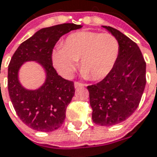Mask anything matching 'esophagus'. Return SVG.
Masks as SVG:
<instances>
[{"instance_id":"obj_1","label":"esophagus","mask_w":157,"mask_h":157,"mask_svg":"<svg viewBox=\"0 0 157 157\" xmlns=\"http://www.w3.org/2000/svg\"><path fill=\"white\" fill-rule=\"evenodd\" d=\"M85 85L83 83H81V82H75V89H77V88H81V87H84Z\"/></svg>"}]
</instances>
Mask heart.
Wrapping results in <instances>:
<instances>
[{
    "instance_id": "obj_1",
    "label": "heart",
    "mask_w": 157,
    "mask_h": 157,
    "mask_svg": "<svg viewBox=\"0 0 157 157\" xmlns=\"http://www.w3.org/2000/svg\"><path fill=\"white\" fill-rule=\"evenodd\" d=\"M120 54V43L109 33L81 31L69 35L62 47L52 51L54 67L64 77H70L80 60L82 75L98 81L108 76Z\"/></svg>"
}]
</instances>
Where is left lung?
Masks as SVG:
<instances>
[{"label":"left lung","instance_id":"left-lung-1","mask_svg":"<svg viewBox=\"0 0 157 157\" xmlns=\"http://www.w3.org/2000/svg\"><path fill=\"white\" fill-rule=\"evenodd\" d=\"M102 27L118 40L120 54L110 74L87 89L93 122L112 126L125 121L137 109L146 85V62L136 42L119 30Z\"/></svg>","mask_w":157,"mask_h":157}]
</instances>
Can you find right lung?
Wrapping results in <instances>:
<instances>
[{
  "mask_svg": "<svg viewBox=\"0 0 157 157\" xmlns=\"http://www.w3.org/2000/svg\"><path fill=\"white\" fill-rule=\"evenodd\" d=\"M82 25L63 23L37 31L23 41L14 52L8 65V94L19 118L29 127L41 132H50L61 127L66 109L75 95L72 81L58 75L53 67V48L62 35ZM26 61L38 62L46 72V80L39 89H25L18 74Z\"/></svg>",
  "mask_w": 157,
  "mask_h": 157,
  "instance_id": "right-lung-1",
  "label": "right lung"
}]
</instances>
